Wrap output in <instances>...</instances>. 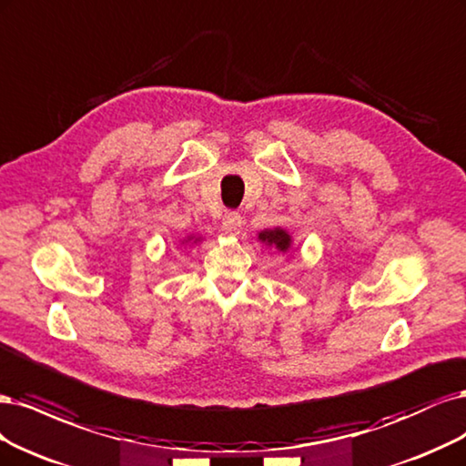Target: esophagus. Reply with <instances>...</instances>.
<instances>
[{
    "label": "esophagus",
    "mask_w": 466,
    "mask_h": 466,
    "mask_svg": "<svg viewBox=\"0 0 466 466\" xmlns=\"http://www.w3.org/2000/svg\"><path fill=\"white\" fill-rule=\"evenodd\" d=\"M242 224H244V218L238 213H227L222 218V232L228 236H238L239 230H242Z\"/></svg>",
    "instance_id": "34e87169"
}]
</instances>
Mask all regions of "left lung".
<instances>
[{
  "label": "left lung",
  "instance_id": "left-lung-1",
  "mask_svg": "<svg viewBox=\"0 0 466 466\" xmlns=\"http://www.w3.org/2000/svg\"><path fill=\"white\" fill-rule=\"evenodd\" d=\"M258 239H259L261 244H265L267 248H275L282 255L292 251V236L284 228H280V227L267 228V230L259 232Z\"/></svg>",
  "mask_w": 466,
  "mask_h": 466
}]
</instances>
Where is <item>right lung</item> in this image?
<instances>
[{"label": "right lung", "mask_w": 466, "mask_h": 466, "mask_svg": "<svg viewBox=\"0 0 466 466\" xmlns=\"http://www.w3.org/2000/svg\"><path fill=\"white\" fill-rule=\"evenodd\" d=\"M201 242V236H187L182 244H189V246H195V244H199Z\"/></svg>", "instance_id": "right-lung-1"}]
</instances>
